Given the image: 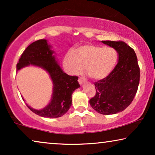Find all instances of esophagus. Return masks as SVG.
<instances>
[{
	"label": "esophagus",
	"instance_id": "esophagus-1",
	"mask_svg": "<svg viewBox=\"0 0 155 155\" xmlns=\"http://www.w3.org/2000/svg\"><path fill=\"white\" fill-rule=\"evenodd\" d=\"M85 81H86V80L83 78H79V79H78V82H79V83L80 84H82L83 83H84Z\"/></svg>",
	"mask_w": 155,
	"mask_h": 155
}]
</instances>
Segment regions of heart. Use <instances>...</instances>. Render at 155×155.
Masks as SVG:
<instances>
[{"instance_id":"obj_1","label":"heart","mask_w":155,"mask_h":155,"mask_svg":"<svg viewBox=\"0 0 155 155\" xmlns=\"http://www.w3.org/2000/svg\"><path fill=\"white\" fill-rule=\"evenodd\" d=\"M118 61L117 51L113 48L95 44H84L69 50L65 54L63 64L70 74H78L85 66L87 75L94 80L107 77L115 68Z\"/></svg>"}]
</instances>
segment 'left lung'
I'll return each instance as SVG.
<instances>
[{"mask_svg":"<svg viewBox=\"0 0 155 155\" xmlns=\"http://www.w3.org/2000/svg\"><path fill=\"white\" fill-rule=\"evenodd\" d=\"M101 42L118 52V61L107 77L94 82L96 94L90 104L98 113L109 115L124 111L133 101L139 85L140 68L134 50L124 41Z\"/></svg>","mask_w":155,"mask_h":155,"instance_id":"obj_1","label":"left lung"}]
</instances>
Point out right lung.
Here are the masks:
<instances>
[{"instance_id": "right-lung-1", "label": "right lung", "mask_w": 155, "mask_h": 155, "mask_svg": "<svg viewBox=\"0 0 155 155\" xmlns=\"http://www.w3.org/2000/svg\"><path fill=\"white\" fill-rule=\"evenodd\" d=\"M46 39L37 40L27 46L21 55L17 64V71L27 65H32L45 70L53 81V94L50 103L43 109H32L26 104L34 113L42 117L58 118L64 115L72 104V94L80 87L78 76L67 75L53 55ZM24 100V99H23ZM25 101V100H24Z\"/></svg>"}]
</instances>
